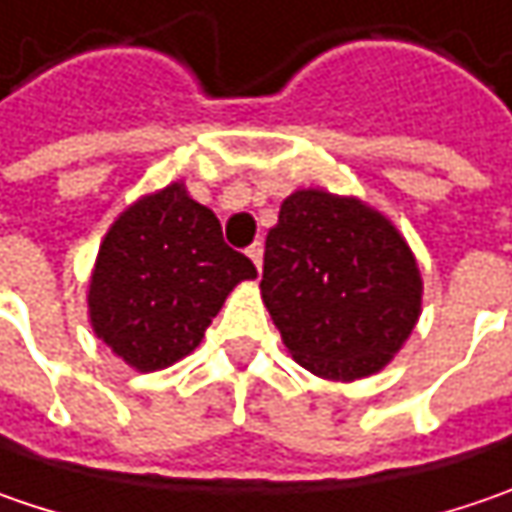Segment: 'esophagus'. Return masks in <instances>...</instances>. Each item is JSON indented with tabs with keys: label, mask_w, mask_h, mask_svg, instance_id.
<instances>
[{
	"label": "esophagus",
	"mask_w": 512,
	"mask_h": 512,
	"mask_svg": "<svg viewBox=\"0 0 512 512\" xmlns=\"http://www.w3.org/2000/svg\"><path fill=\"white\" fill-rule=\"evenodd\" d=\"M246 255L252 257V263H255L257 272H260V266H263V243H260V240H255V243L246 249Z\"/></svg>",
	"instance_id": "obj_1"
}]
</instances>
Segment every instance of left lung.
I'll return each mask as SVG.
<instances>
[{"mask_svg":"<svg viewBox=\"0 0 512 512\" xmlns=\"http://www.w3.org/2000/svg\"><path fill=\"white\" fill-rule=\"evenodd\" d=\"M260 292L292 358L332 381L387 367L421 312V275L398 229L321 189L283 200Z\"/></svg>","mask_w":512,"mask_h":512,"instance_id":"8db88e82","label":"left lung"}]
</instances>
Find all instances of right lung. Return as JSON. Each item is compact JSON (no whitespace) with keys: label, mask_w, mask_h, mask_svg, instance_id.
I'll return each instance as SVG.
<instances>
[{"label":"right lung","mask_w":512,"mask_h":512,"mask_svg":"<svg viewBox=\"0 0 512 512\" xmlns=\"http://www.w3.org/2000/svg\"><path fill=\"white\" fill-rule=\"evenodd\" d=\"M255 263L223 240L212 209L183 183L143 197L108 229L91 275L94 332L140 372L171 367L203 341Z\"/></svg>","instance_id":"add662e5"}]
</instances>
